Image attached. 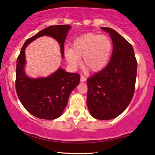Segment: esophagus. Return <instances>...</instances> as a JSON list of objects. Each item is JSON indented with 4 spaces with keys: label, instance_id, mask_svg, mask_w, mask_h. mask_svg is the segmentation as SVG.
Listing matches in <instances>:
<instances>
[{
    "label": "esophagus",
    "instance_id": "1",
    "mask_svg": "<svg viewBox=\"0 0 155 155\" xmlns=\"http://www.w3.org/2000/svg\"><path fill=\"white\" fill-rule=\"evenodd\" d=\"M86 80H87V78L85 77V76L83 75H81V76H80V80H81V82L86 81Z\"/></svg>",
    "mask_w": 155,
    "mask_h": 155
}]
</instances>
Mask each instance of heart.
Wrapping results in <instances>:
<instances>
[{"label":"heart","instance_id":"b5f03b06","mask_svg":"<svg viewBox=\"0 0 155 155\" xmlns=\"http://www.w3.org/2000/svg\"><path fill=\"white\" fill-rule=\"evenodd\" d=\"M112 49V41L106 35L87 34L73 42L72 49L65 51V56L73 65L79 63L82 57V65L91 71L101 70L109 61Z\"/></svg>","mask_w":155,"mask_h":155}]
</instances>
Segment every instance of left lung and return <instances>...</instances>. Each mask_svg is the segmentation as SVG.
<instances>
[{
	"label": "left lung",
	"instance_id": "8db88e82",
	"mask_svg": "<svg viewBox=\"0 0 155 155\" xmlns=\"http://www.w3.org/2000/svg\"><path fill=\"white\" fill-rule=\"evenodd\" d=\"M113 41L111 58L104 68L88 78L87 104L93 117L109 120L128 107L135 92L137 63L129 42L109 27Z\"/></svg>",
	"mask_w": 155,
	"mask_h": 155
}]
</instances>
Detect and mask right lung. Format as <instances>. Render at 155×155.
<instances>
[{
	"label": "right lung",
	"mask_w": 155,
	"mask_h": 155,
	"mask_svg": "<svg viewBox=\"0 0 155 155\" xmlns=\"http://www.w3.org/2000/svg\"><path fill=\"white\" fill-rule=\"evenodd\" d=\"M70 29L69 25H53L42 29L25 42L17 58V94L25 109L41 119L53 120L61 116L71 92L79 84L80 75L76 73H68L62 68H59L48 78L33 79L27 77L24 71L25 49L31 41L41 36H50L56 39L60 44L63 57V46Z\"/></svg>",
	"instance_id": "right-lung-1"
}]
</instances>
